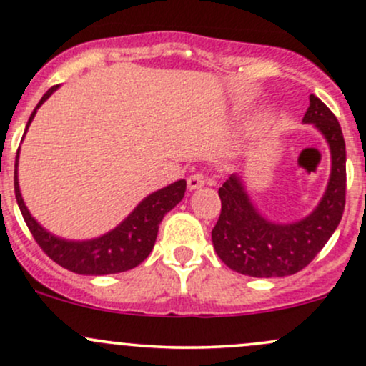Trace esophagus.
Segmentation results:
<instances>
[{
    "label": "esophagus",
    "instance_id": "esophagus-1",
    "mask_svg": "<svg viewBox=\"0 0 366 366\" xmlns=\"http://www.w3.org/2000/svg\"><path fill=\"white\" fill-rule=\"evenodd\" d=\"M207 184V175L203 174V172H194V174L189 175V179H187V187H189V191H194L198 189V187H202Z\"/></svg>",
    "mask_w": 366,
    "mask_h": 366
}]
</instances>
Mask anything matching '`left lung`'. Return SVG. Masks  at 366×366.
<instances>
[{
    "instance_id": "1",
    "label": "left lung",
    "mask_w": 366,
    "mask_h": 366,
    "mask_svg": "<svg viewBox=\"0 0 366 366\" xmlns=\"http://www.w3.org/2000/svg\"><path fill=\"white\" fill-rule=\"evenodd\" d=\"M304 122L325 135L332 151V175L327 192L311 215L295 224H271L248 199L236 175L219 189V220L212 229L217 255L232 271L255 278L290 276L320 254L330 239L346 207V142L335 114L316 95L309 97Z\"/></svg>"
}]
</instances>
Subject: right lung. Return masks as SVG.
Instances as JSON below:
<instances>
[{
    "instance_id": "add662e5",
    "label": "right lung",
    "mask_w": 366,
    "mask_h": 366,
    "mask_svg": "<svg viewBox=\"0 0 366 366\" xmlns=\"http://www.w3.org/2000/svg\"><path fill=\"white\" fill-rule=\"evenodd\" d=\"M55 88L57 86H51L43 95L36 109L54 94ZM36 109L27 122V128L33 122ZM17 162L19 151L17 158H15V198H17L19 208L31 234L39 244V248L54 262H57L67 271L78 272V274H114V272H123L139 266L142 260L147 259L154 247L159 222L163 220L164 214L170 212L184 198V192H186V180H177L170 186L147 196L118 227L112 229L107 234L92 239V242H66V239L55 238L31 217L29 210L24 204L22 196H20Z\"/></svg>"
}]
</instances>
